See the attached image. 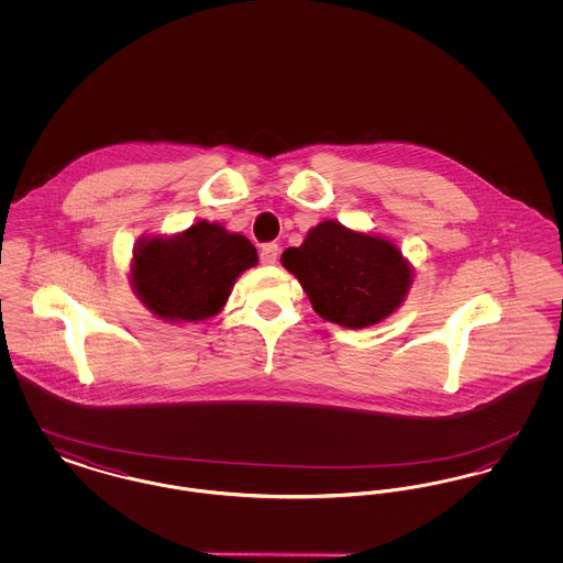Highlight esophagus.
Returning a JSON list of instances; mask_svg holds the SVG:
<instances>
[{
    "label": "esophagus",
    "instance_id": "34e87169",
    "mask_svg": "<svg viewBox=\"0 0 563 563\" xmlns=\"http://www.w3.org/2000/svg\"><path fill=\"white\" fill-rule=\"evenodd\" d=\"M278 244H274V242H268V244H264L262 246V253H260V260H262V264L264 266H274L276 264V260H278Z\"/></svg>",
    "mask_w": 563,
    "mask_h": 563
}]
</instances>
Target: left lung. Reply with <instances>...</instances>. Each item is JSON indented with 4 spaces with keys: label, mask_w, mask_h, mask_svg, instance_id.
Wrapping results in <instances>:
<instances>
[{
    "label": "left lung",
    "mask_w": 563,
    "mask_h": 563,
    "mask_svg": "<svg viewBox=\"0 0 563 563\" xmlns=\"http://www.w3.org/2000/svg\"><path fill=\"white\" fill-rule=\"evenodd\" d=\"M280 262L295 274L321 319L349 329L388 319L413 283V268L395 242L333 219L314 225Z\"/></svg>",
    "instance_id": "obj_1"
}]
</instances>
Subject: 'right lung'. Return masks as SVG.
<instances>
[{"label":"right lung","mask_w":563,"mask_h":563,"mask_svg":"<svg viewBox=\"0 0 563 563\" xmlns=\"http://www.w3.org/2000/svg\"><path fill=\"white\" fill-rule=\"evenodd\" d=\"M257 260L246 236L200 219L186 232L136 242L131 285L162 321H207L223 310L236 278Z\"/></svg>","instance_id":"1"}]
</instances>
